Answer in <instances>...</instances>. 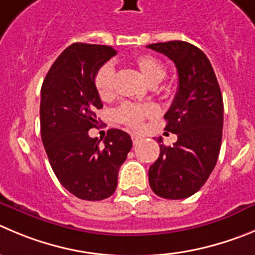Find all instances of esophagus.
Segmentation results:
<instances>
[{
    "label": "esophagus",
    "mask_w": 255,
    "mask_h": 255,
    "mask_svg": "<svg viewBox=\"0 0 255 255\" xmlns=\"http://www.w3.org/2000/svg\"><path fill=\"white\" fill-rule=\"evenodd\" d=\"M131 139H132V142H134V144H137V142L141 140V136H139V135H136V134H131Z\"/></svg>",
    "instance_id": "34e87169"
}]
</instances>
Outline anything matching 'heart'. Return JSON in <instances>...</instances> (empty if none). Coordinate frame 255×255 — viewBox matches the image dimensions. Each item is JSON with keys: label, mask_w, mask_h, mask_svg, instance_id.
I'll use <instances>...</instances> for the list:
<instances>
[{"label": "heart", "mask_w": 255, "mask_h": 255, "mask_svg": "<svg viewBox=\"0 0 255 255\" xmlns=\"http://www.w3.org/2000/svg\"><path fill=\"white\" fill-rule=\"evenodd\" d=\"M132 66L150 86L159 84L166 75L164 64L149 55H140L135 57L132 60ZM95 87L101 100H110L114 96V69L110 64L104 65L96 72ZM156 113V108L151 104L126 103L116 110V119L132 129H141L145 119L152 118Z\"/></svg>", "instance_id": "obj_1"}]
</instances>
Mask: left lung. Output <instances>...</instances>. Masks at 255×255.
<instances>
[{
  "label": "left lung",
  "mask_w": 255,
  "mask_h": 255,
  "mask_svg": "<svg viewBox=\"0 0 255 255\" xmlns=\"http://www.w3.org/2000/svg\"><path fill=\"white\" fill-rule=\"evenodd\" d=\"M175 64L179 86L164 115L165 130L178 135L173 146L160 144L149 169V184L165 199L189 198L212 174L223 135V96L212 64L200 48L185 41L147 45ZM157 141L162 142L161 137Z\"/></svg>",
  "instance_id": "left-lung-1"
}]
</instances>
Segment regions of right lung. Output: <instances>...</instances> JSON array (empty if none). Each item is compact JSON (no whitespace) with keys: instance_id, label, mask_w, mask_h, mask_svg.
Segmentation results:
<instances>
[{"instance_id":"add662e5","label":"right lung","mask_w":255,"mask_h":255,"mask_svg":"<svg viewBox=\"0 0 255 255\" xmlns=\"http://www.w3.org/2000/svg\"><path fill=\"white\" fill-rule=\"evenodd\" d=\"M116 55L110 46L76 42L64 50L41 87V139L53 173L82 200H103L116 190L119 169L132 146L128 132L108 131L104 144L90 137L103 108L95 75Z\"/></svg>"}]
</instances>
